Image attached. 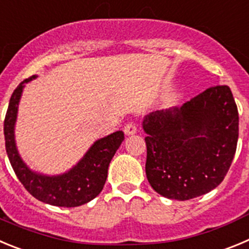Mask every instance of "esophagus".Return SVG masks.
<instances>
[{"label": "esophagus", "instance_id": "1", "mask_svg": "<svg viewBox=\"0 0 249 249\" xmlns=\"http://www.w3.org/2000/svg\"><path fill=\"white\" fill-rule=\"evenodd\" d=\"M136 125L134 123H127L126 125L124 126V133L126 135H134L136 133Z\"/></svg>", "mask_w": 249, "mask_h": 249}]
</instances>
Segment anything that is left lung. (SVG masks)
<instances>
[{"label":"left lung","instance_id":"obj_1","mask_svg":"<svg viewBox=\"0 0 249 249\" xmlns=\"http://www.w3.org/2000/svg\"><path fill=\"white\" fill-rule=\"evenodd\" d=\"M146 178L170 200L202 196L222 182L236 154L238 110L227 86H216L181 107L142 120Z\"/></svg>","mask_w":249,"mask_h":249}]
</instances>
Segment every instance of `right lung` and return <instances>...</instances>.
Here are the masks:
<instances>
[{
  "label": "right lung",
  "mask_w": 249,
  "mask_h": 249,
  "mask_svg": "<svg viewBox=\"0 0 249 249\" xmlns=\"http://www.w3.org/2000/svg\"><path fill=\"white\" fill-rule=\"evenodd\" d=\"M36 78L37 75H32L19 83L11 97L4 118V140L11 166L24 189L42 202L59 207H77L88 203L102 192L108 176L109 163L124 140V133L119 130L98 139L77 165L64 174L49 176L31 170L17 150L15 125L24 84Z\"/></svg>",
  "instance_id": "1"
}]
</instances>
